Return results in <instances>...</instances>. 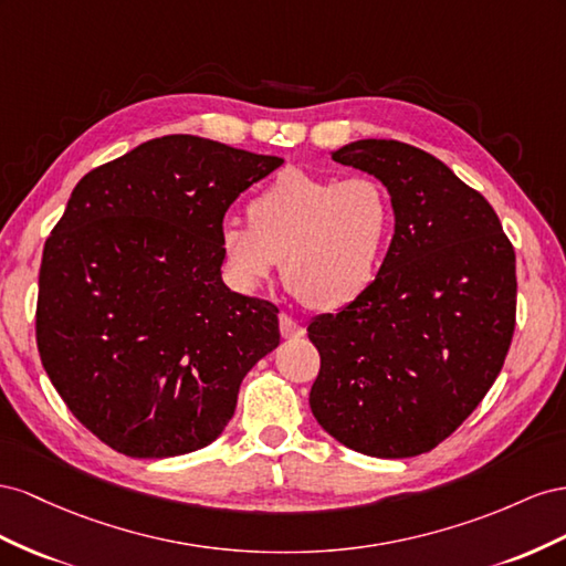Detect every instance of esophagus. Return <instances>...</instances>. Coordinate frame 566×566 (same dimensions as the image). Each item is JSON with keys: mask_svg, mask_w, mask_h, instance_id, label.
<instances>
[{"mask_svg": "<svg viewBox=\"0 0 566 566\" xmlns=\"http://www.w3.org/2000/svg\"><path fill=\"white\" fill-rule=\"evenodd\" d=\"M280 334H282V338H301L305 334V329L298 319L282 313L280 315Z\"/></svg>", "mask_w": 566, "mask_h": 566, "instance_id": "34e87169", "label": "esophagus"}]
</instances>
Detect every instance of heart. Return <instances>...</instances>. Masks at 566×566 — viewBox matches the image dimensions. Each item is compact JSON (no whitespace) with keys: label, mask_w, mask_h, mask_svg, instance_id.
I'll return each mask as SVG.
<instances>
[{"label":"heart","mask_w":566,"mask_h":566,"mask_svg":"<svg viewBox=\"0 0 566 566\" xmlns=\"http://www.w3.org/2000/svg\"><path fill=\"white\" fill-rule=\"evenodd\" d=\"M249 224L224 220L218 247L241 286L270 277L282 258V282L313 311H336L375 282L394 228L389 189L373 175H319L289 168L255 193Z\"/></svg>","instance_id":"1"}]
</instances>
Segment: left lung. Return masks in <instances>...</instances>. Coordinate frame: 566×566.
Segmentation results:
<instances>
[{"mask_svg": "<svg viewBox=\"0 0 566 566\" xmlns=\"http://www.w3.org/2000/svg\"><path fill=\"white\" fill-rule=\"evenodd\" d=\"M332 158L379 177L396 232L367 292L308 325L319 353L311 410L363 455H422L503 369L516 325L514 247L493 206L422 149L360 139Z\"/></svg>", "mask_w": 566, "mask_h": 566, "instance_id": "1", "label": "left lung"}]
</instances>
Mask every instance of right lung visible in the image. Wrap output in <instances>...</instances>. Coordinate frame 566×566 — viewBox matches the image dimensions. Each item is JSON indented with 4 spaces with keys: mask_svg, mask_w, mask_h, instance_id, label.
<instances>
[{
    "mask_svg": "<svg viewBox=\"0 0 566 566\" xmlns=\"http://www.w3.org/2000/svg\"><path fill=\"white\" fill-rule=\"evenodd\" d=\"M284 164L193 135L87 172L44 241L40 360L77 422L130 458L216 441L249 369L280 346L277 305L222 284L241 191Z\"/></svg>",
    "mask_w": 566,
    "mask_h": 566,
    "instance_id": "1",
    "label": "right lung"
}]
</instances>
